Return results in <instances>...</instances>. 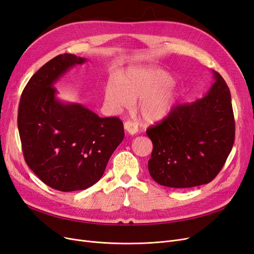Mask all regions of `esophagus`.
<instances>
[{
	"mask_svg": "<svg viewBox=\"0 0 254 254\" xmlns=\"http://www.w3.org/2000/svg\"><path fill=\"white\" fill-rule=\"evenodd\" d=\"M124 128L129 134H135L137 132V125L135 124L134 122H131V121L125 122Z\"/></svg>",
	"mask_w": 254,
	"mask_h": 254,
	"instance_id": "esophagus-1",
	"label": "esophagus"
}]
</instances>
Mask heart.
<instances>
[{"mask_svg":"<svg viewBox=\"0 0 254 254\" xmlns=\"http://www.w3.org/2000/svg\"><path fill=\"white\" fill-rule=\"evenodd\" d=\"M174 77L163 68L141 66L129 70L122 82L110 79L105 89L106 102L114 110L129 108L133 99H141L139 111L147 123L164 120L172 113L180 93Z\"/></svg>","mask_w":254,"mask_h":254,"instance_id":"b5f03b06","label":"heart"}]
</instances>
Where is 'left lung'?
Instances as JSON below:
<instances>
[{
    "label": "left lung",
    "mask_w": 254,
    "mask_h": 254,
    "mask_svg": "<svg viewBox=\"0 0 254 254\" xmlns=\"http://www.w3.org/2000/svg\"><path fill=\"white\" fill-rule=\"evenodd\" d=\"M207 93L175 107L167 118L146 130L152 142L148 171L160 186L187 189L211 182L231 152L235 122L225 79L213 71Z\"/></svg>",
    "instance_id": "obj_1"
}]
</instances>
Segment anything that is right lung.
<instances>
[{
    "label": "right lung",
    "instance_id": "obj_1",
    "mask_svg": "<svg viewBox=\"0 0 254 254\" xmlns=\"http://www.w3.org/2000/svg\"><path fill=\"white\" fill-rule=\"evenodd\" d=\"M87 61L73 54L51 59L22 92L18 129L26 164L47 186L61 190L95 184L125 136L119 118H99L76 103H63L54 87L71 67Z\"/></svg>",
    "mask_w": 254,
    "mask_h": 254
}]
</instances>
